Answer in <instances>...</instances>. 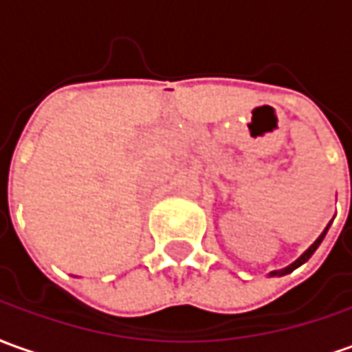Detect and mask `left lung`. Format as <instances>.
<instances>
[{"label":"left lung","instance_id":"left-lung-1","mask_svg":"<svg viewBox=\"0 0 352 352\" xmlns=\"http://www.w3.org/2000/svg\"><path fill=\"white\" fill-rule=\"evenodd\" d=\"M327 229H329V226H327L326 229H324V231H322V235L318 236L316 241H314V243H312V246H310V248H308L307 252H305V254H300V256L296 258V260H295V262H293V264H291V266L283 267V270H277V272H272V274H270V276H285V274H291V272H293V270H296V267H298V266H302V264H305V262H307L308 258H310V256H312V254H314V252H316V248H318V246H320V243H322V241H324V236H326Z\"/></svg>","mask_w":352,"mask_h":352}]
</instances>
